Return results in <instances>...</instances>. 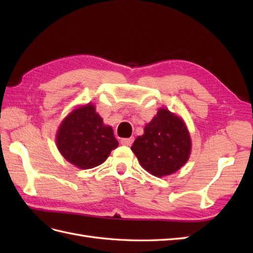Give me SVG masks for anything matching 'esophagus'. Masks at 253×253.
I'll return each mask as SVG.
<instances>
[{
    "label": "esophagus",
    "instance_id": "esophagus-1",
    "mask_svg": "<svg viewBox=\"0 0 253 253\" xmlns=\"http://www.w3.org/2000/svg\"><path fill=\"white\" fill-rule=\"evenodd\" d=\"M122 144H124V146H131L132 142H133V138L130 137V138H123L121 140Z\"/></svg>",
    "mask_w": 253,
    "mask_h": 253
}]
</instances>
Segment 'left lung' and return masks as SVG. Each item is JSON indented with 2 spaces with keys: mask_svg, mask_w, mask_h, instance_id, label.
<instances>
[{
  "mask_svg": "<svg viewBox=\"0 0 253 253\" xmlns=\"http://www.w3.org/2000/svg\"><path fill=\"white\" fill-rule=\"evenodd\" d=\"M190 136L186 125L169 110L160 109L131 146L139 163L149 173L162 177L178 170L189 159Z\"/></svg>",
  "mask_w": 253,
  "mask_h": 253,
  "instance_id": "left-lung-1",
  "label": "left lung"
}]
</instances>
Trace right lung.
I'll list each match as a JSON object with an SVG mask.
<instances>
[{
    "mask_svg": "<svg viewBox=\"0 0 253 253\" xmlns=\"http://www.w3.org/2000/svg\"><path fill=\"white\" fill-rule=\"evenodd\" d=\"M56 143L68 162L84 169L103 163L118 146L112 127L103 125L92 104L78 107L63 121Z\"/></svg>",
    "mask_w": 253,
    "mask_h": 253,
    "instance_id": "1",
    "label": "right lung"
}]
</instances>
